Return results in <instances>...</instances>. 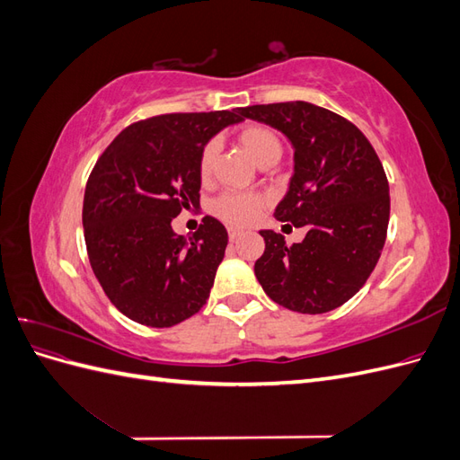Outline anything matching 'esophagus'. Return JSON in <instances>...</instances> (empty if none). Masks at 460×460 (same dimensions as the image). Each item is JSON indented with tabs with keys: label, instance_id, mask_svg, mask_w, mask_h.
Masks as SVG:
<instances>
[{
	"label": "esophagus",
	"instance_id": "1",
	"mask_svg": "<svg viewBox=\"0 0 460 460\" xmlns=\"http://www.w3.org/2000/svg\"><path fill=\"white\" fill-rule=\"evenodd\" d=\"M243 235V230H238V228H228V238H230V242H234V240H238V238H242Z\"/></svg>",
	"mask_w": 460,
	"mask_h": 460
}]
</instances>
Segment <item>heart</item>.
I'll return each mask as SVG.
<instances>
[{"instance_id":"b5f03b06","label":"heart","mask_w":460,"mask_h":460,"mask_svg":"<svg viewBox=\"0 0 460 460\" xmlns=\"http://www.w3.org/2000/svg\"><path fill=\"white\" fill-rule=\"evenodd\" d=\"M238 142L245 149V153L252 157L259 166L267 163H276L282 155V140L272 128L264 127V124H247L238 132ZM218 155V144L215 140L207 142L201 147L198 171L203 180L213 174L215 161ZM267 198L261 193H249V191H226L222 193L218 199L213 203V213L222 218L228 225L234 226H249L261 217Z\"/></svg>"}]
</instances>
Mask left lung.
I'll return each instance as SVG.
<instances>
[{"mask_svg": "<svg viewBox=\"0 0 460 460\" xmlns=\"http://www.w3.org/2000/svg\"><path fill=\"white\" fill-rule=\"evenodd\" d=\"M294 146V176L274 217L305 226L301 243L261 230L255 276L274 303L303 314L341 307L365 286L385 243L389 184L374 147L353 122L307 102L240 109Z\"/></svg>", "mask_w": 460, "mask_h": 460, "instance_id": "1", "label": "left lung"}]
</instances>
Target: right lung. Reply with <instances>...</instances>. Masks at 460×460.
<instances>
[{
  "label": "right lung",
  "instance_id": "right-lung-1",
  "mask_svg": "<svg viewBox=\"0 0 460 460\" xmlns=\"http://www.w3.org/2000/svg\"><path fill=\"white\" fill-rule=\"evenodd\" d=\"M240 120V109L137 120L97 159L82 207L88 257L109 301L134 323L171 328L207 303L228 232L205 217L184 238L171 222L199 207L201 147Z\"/></svg>",
  "mask_w": 460,
  "mask_h": 460
}]
</instances>
